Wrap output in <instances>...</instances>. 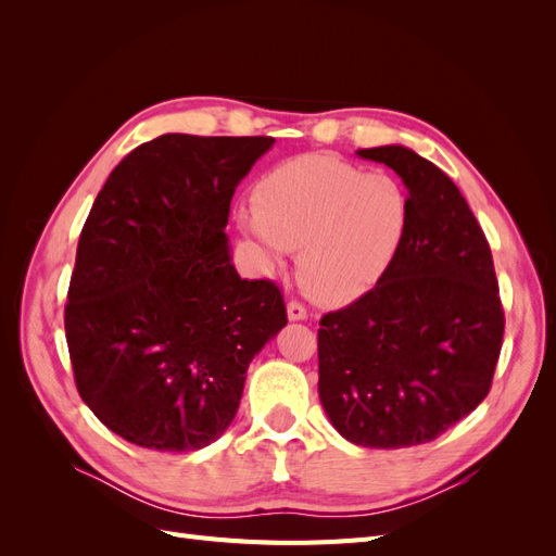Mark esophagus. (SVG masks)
I'll use <instances>...</instances> for the list:
<instances>
[{"instance_id":"34e87169","label":"esophagus","mask_w":556,"mask_h":556,"mask_svg":"<svg viewBox=\"0 0 556 556\" xmlns=\"http://www.w3.org/2000/svg\"><path fill=\"white\" fill-rule=\"evenodd\" d=\"M288 317L292 319V323H296V319H306L308 311H306L304 304H299V301H290V304H288Z\"/></svg>"}]
</instances>
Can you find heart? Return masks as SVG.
Wrapping results in <instances>:
<instances>
[{
	"mask_svg": "<svg viewBox=\"0 0 556 556\" xmlns=\"http://www.w3.org/2000/svg\"><path fill=\"white\" fill-rule=\"evenodd\" d=\"M410 199L390 174H366L329 155L276 166L255 188L241 225L266 266L299 248V280L323 304L374 290L406 239Z\"/></svg>",
	"mask_w": 556,
	"mask_h": 556,
	"instance_id": "heart-1",
	"label": "heart"
}]
</instances>
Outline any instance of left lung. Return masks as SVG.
<instances>
[{"label":"left lung","mask_w":556,"mask_h":556,"mask_svg":"<svg viewBox=\"0 0 556 556\" xmlns=\"http://www.w3.org/2000/svg\"><path fill=\"white\" fill-rule=\"evenodd\" d=\"M357 155L401 176L410 223L376 288L319 319L317 392L350 443L422 445L490 394L506 327L492 250L439 166L403 146Z\"/></svg>","instance_id":"left-lung-1"}]
</instances>
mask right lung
<instances>
[{"mask_svg":"<svg viewBox=\"0 0 556 556\" xmlns=\"http://www.w3.org/2000/svg\"><path fill=\"white\" fill-rule=\"evenodd\" d=\"M274 137L162 134L115 166L83 225L64 308L80 399L148 450L220 439L245 371L288 325L271 280L231 264L237 185Z\"/></svg>","mask_w":556,"mask_h":556,"instance_id":"add662e5","label":"right lung"}]
</instances>
